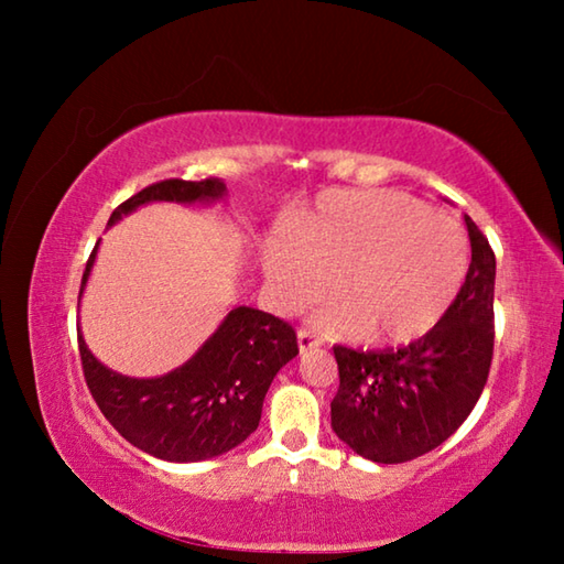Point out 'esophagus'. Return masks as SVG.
<instances>
[{
  "label": "esophagus",
  "mask_w": 564,
  "mask_h": 564,
  "mask_svg": "<svg viewBox=\"0 0 564 564\" xmlns=\"http://www.w3.org/2000/svg\"><path fill=\"white\" fill-rule=\"evenodd\" d=\"M318 346H321V340L313 336L311 330H299V350L301 352H308V350L318 348Z\"/></svg>",
  "instance_id": "obj_1"
}]
</instances>
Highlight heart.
<instances>
[{
    "label": "heart",
    "instance_id": "1",
    "mask_svg": "<svg viewBox=\"0 0 564 564\" xmlns=\"http://www.w3.org/2000/svg\"><path fill=\"white\" fill-rule=\"evenodd\" d=\"M281 311H303L330 291L340 305L321 326L362 343H408L431 330L460 291L467 243L460 228L398 191H333L285 224L263 251Z\"/></svg>",
    "mask_w": 564,
    "mask_h": 564
}]
</instances>
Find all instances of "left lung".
I'll list each match as a JSON object with an SVG mask.
<instances>
[{
  "mask_svg": "<svg viewBox=\"0 0 564 564\" xmlns=\"http://www.w3.org/2000/svg\"><path fill=\"white\" fill-rule=\"evenodd\" d=\"M473 261L457 299L405 348L336 346L338 393L330 425L352 453L373 463H408L443 445L480 398L492 360L495 253L465 214Z\"/></svg>",
  "mask_w": 564,
  "mask_h": 564,
  "instance_id": "8db88e82",
  "label": "left lung"
}]
</instances>
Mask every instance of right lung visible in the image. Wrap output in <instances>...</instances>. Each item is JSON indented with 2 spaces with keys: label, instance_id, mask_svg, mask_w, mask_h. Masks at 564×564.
Segmentation results:
<instances>
[{
  "label": "right lung",
  "instance_id": "add662e5",
  "mask_svg": "<svg viewBox=\"0 0 564 564\" xmlns=\"http://www.w3.org/2000/svg\"><path fill=\"white\" fill-rule=\"evenodd\" d=\"M226 198L221 178H169L147 186L111 214L109 226L139 206L216 204ZM87 261L79 301L97 259ZM79 352L87 386L104 417L127 441L159 460L198 463L241 445L261 420L263 398L285 362L299 356L295 333L281 318L251 305H236L204 346L166 376L129 378L104 366L79 328Z\"/></svg>",
  "mask_w": 564,
  "mask_h": 564
}]
</instances>
